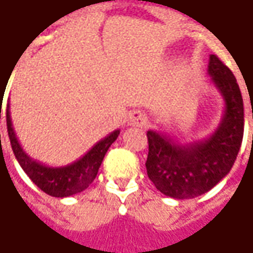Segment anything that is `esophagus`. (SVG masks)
Returning a JSON list of instances; mask_svg holds the SVG:
<instances>
[{
	"label": "esophagus",
	"instance_id": "1",
	"mask_svg": "<svg viewBox=\"0 0 253 253\" xmlns=\"http://www.w3.org/2000/svg\"><path fill=\"white\" fill-rule=\"evenodd\" d=\"M146 122V118L141 115V114H135V115H132L131 118H129V125H138V126H141Z\"/></svg>",
	"mask_w": 253,
	"mask_h": 253
}]
</instances>
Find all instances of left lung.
Segmentation results:
<instances>
[{"label":"left lung","mask_w":253,"mask_h":253,"mask_svg":"<svg viewBox=\"0 0 253 253\" xmlns=\"http://www.w3.org/2000/svg\"><path fill=\"white\" fill-rule=\"evenodd\" d=\"M209 74L225 104L218 128L210 138L179 143L156 131L146 133L148 177L173 199H194L212 189L229 173L242 143L244 101L237 79L215 54L210 56Z\"/></svg>","instance_id":"1"}]
</instances>
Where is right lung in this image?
Returning a JSON list of instances; mask_svg holds the SVG:
<instances>
[{
	"mask_svg": "<svg viewBox=\"0 0 253 253\" xmlns=\"http://www.w3.org/2000/svg\"><path fill=\"white\" fill-rule=\"evenodd\" d=\"M6 128H8V136L11 141L15 158L21 165V168L24 169L25 173L42 191L52 197H59V199L82 193L83 190H85L91 184L98 173V169L101 166L102 159L108 151V148L120 135V129L111 132L108 136L97 142L79 161L73 162L67 166L50 168V166H46L43 163L32 159L22 149L21 143L16 139L14 126H12L9 104L6 105Z\"/></svg>",
	"mask_w": 253,
	"mask_h": 253,
	"instance_id": "1",
	"label": "right lung"
}]
</instances>
